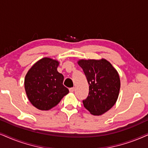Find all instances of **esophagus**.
I'll use <instances>...</instances> for the list:
<instances>
[{
    "label": "esophagus",
    "mask_w": 148,
    "mask_h": 148,
    "mask_svg": "<svg viewBox=\"0 0 148 148\" xmlns=\"http://www.w3.org/2000/svg\"><path fill=\"white\" fill-rule=\"evenodd\" d=\"M69 90H70V92H74V90H75V88H74V87L70 88V89H69Z\"/></svg>",
    "instance_id": "1"
}]
</instances>
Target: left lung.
Here are the masks:
<instances>
[{"instance_id": "obj_1", "label": "left lung", "mask_w": 148, "mask_h": 148, "mask_svg": "<svg viewBox=\"0 0 148 148\" xmlns=\"http://www.w3.org/2000/svg\"><path fill=\"white\" fill-rule=\"evenodd\" d=\"M89 85V95L83 103L92 115H100L111 109L115 104L120 89L118 73L105 59L80 60Z\"/></svg>"}]
</instances>
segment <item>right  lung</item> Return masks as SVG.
I'll return each mask as SVG.
<instances>
[{"mask_svg": "<svg viewBox=\"0 0 148 148\" xmlns=\"http://www.w3.org/2000/svg\"><path fill=\"white\" fill-rule=\"evenodd\" d=\"M59 62L43 58L35 63L27 72L24 87L27 97L35 107L48 111L59 103L69 93L63 85L64 76L58 72Z\"/></svg>", "mask_w": 148, "mask_h": 148, "instance_id": "1", "label": "right lung"}]
</instances>
